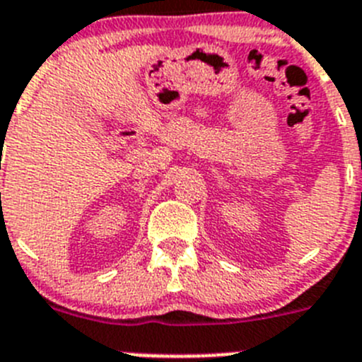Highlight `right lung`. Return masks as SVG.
<instances>
[{"label": "right lung", "instance_id": "add662e5", "mask_svg": "<svg viewBox=\"0 0 362 362\" xmlns=\"http://www.w3.org/2000/svg\"><path fill=\"white\" fill-rule=\"evenodd\" d=\"M1 211H3V209H1Z\"/></svg>", "mask_w": 362, "mask_h": 362}]
</instances>
